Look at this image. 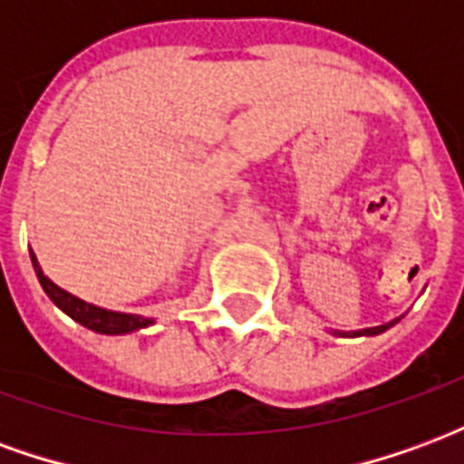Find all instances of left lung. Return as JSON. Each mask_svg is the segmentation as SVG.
Segmentation results:
<instances>
[{
  "mask_svg": "<svg viewBox=\"0 0 464 464\" xmlns=\"http://www.w3.org/2000/svg\"><path fill=\"white\" fill-rule=\"evenodd\" d=\"M398 321L388 323V325H378V328H365V331H358V333H350V335H378V333L388 331L390 325H395ZM341 335H348V333H341Z\"/></svg>",
  "mask_w": 464,
  "mask_h": 464,
  "instance_id": "8db88e82",
  "label": "left lung"
}]
</instances>
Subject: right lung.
<instances>
[{
	"instance_id": "right-lung-1",
	"label": "right lung",
	"mask_w": 464,
	"mask_h": 464,
	"mask_svg": "<svg viewBox=\"0 0 464 464\" xmlns=\"http://www.w3.org/2000/svg\"><path fill=\"white\" fill-rule=\"evenodd\" d=\"M32 263H34L36 278L42 283V288H44L46 295L54 301L56 308H62L69 318H74L76 323H82L89 331L106 333V335H121V333L139 331V328H146V325H151L153 323L151 318H141V315H129V313H114L104 311V308H96L92 303L76 298L72 293H66L64 288H59L56 283L49 281L44 273H42V268H39L34 253H32Z\"/></svg>"
}]
</instances>
